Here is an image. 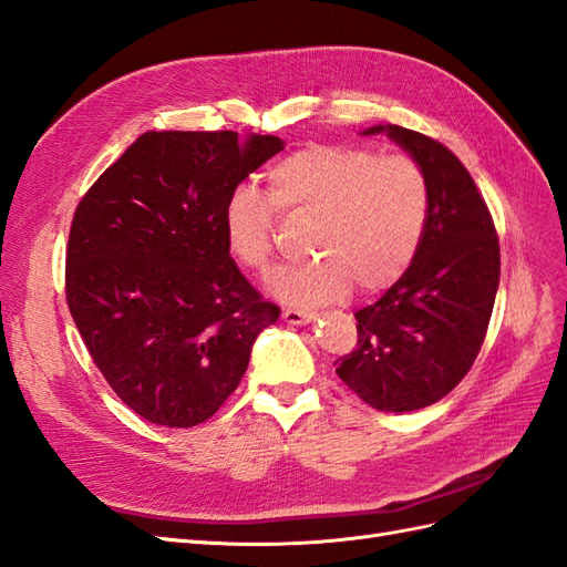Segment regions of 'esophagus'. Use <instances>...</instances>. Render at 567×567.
I'll return each mask as SVG.
<instances>
[{
    "instance_id": "obj_1",
    "label": "esophagus",
    "mask_w": 567,
    "mask_h": 567,
    "mask_svg": "<svg viewBox=\"0 0 567 567\" xmlns=\"http://www.w3.org/2000/svg\"><path fill=\"white\" fill-rule=\"evenodd\" d=\"M282 320L287 322V326H306V322L316 320V313H311V311H292V309H287V311H282Z\"/></svg>"
}]
</instances>
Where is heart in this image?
<instances>
[{"label":"heart","mask_w":567,"mask_h":567,"mask_svg":"<svg viewBox=\"0 0 567 567\" xmlns=\"http://www.w3.org/2000/svg\"><path fill=\"white\" fill-rule=\"evenodd\" d=\"M278 214L316 220L309 251L318 261L287 268L270 285L280 301L309 309L351 285L380 292L409 270L425 237L430 187L409 156L309 144L268 168L266 197L239 187L225 204V247L237 266L270 275Z\"/></svg>","instance_id":"heart-1"}]
</instances>
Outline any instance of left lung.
Wrapping results in <instances>:
<instances>
[{
  "instance_id": "1",
  "label": "left lung",
  "mask_w": 567,
  "mask_h": 567,
  "mask_svg": "<svg viewBox=\"0 0 567 567\" xmlns=\"http://www.w3.org/2000/svg\"><path fill=\"white\" fill-rule=\"evenodd\" d=\"M380 133L423 168L430 218L409 270L375 303L355 311L359 342L334 365L368 406L406 413L444 399L475 363L494 309L501 254L489 208L458 156L401 125L363 131Z\"/></svg>"
}]
</instances>
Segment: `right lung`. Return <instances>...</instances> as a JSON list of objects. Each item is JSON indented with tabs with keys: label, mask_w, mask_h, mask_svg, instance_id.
<instances>
[{
	"label": "right lung",
	"mask_w": 567,
	"mask_h": 567,
	"mask_svg": "<svg viewBox=\"0 0 567 567\" xmlns=\"http://www.w3.org/2000/svg\"><path fill=\"white\" fill-rule=\"evenodd\" d=\"M285 150L272 135L150 131L80 199L66 301L96 368L154 425L194 427L245 375L280 309L225 247L223 212Z\"/></svg>",
	"instance_id": "add662e5"
}]
</instances>
